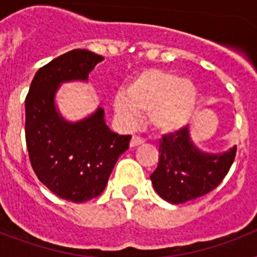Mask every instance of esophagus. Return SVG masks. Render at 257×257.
Segmentation results:
<instances>
[{
    "label": "esophagus",
    "instance_id": "esophagus-1",
    "mask_svg": "<svg viewBox=\"0 0 257 257\" xmlns=\"http://www.w3.org/2000/svg\"><path fill=\"white\" fill-rule=\"evenodd\" d=\"M144 143V139H141V137L139 136H133L132 139H131V143H129V145L132 147V148H135V147H139V145H141Z\"/></svg>",
    "mask_w": 257,
    "mask_h": 257
}]
</instances>
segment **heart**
<instances>
[{
    "label": "heart",
    "instance_id": "b5f03b06",
    "mask_svg": "<svg viewBox=\"0 0 257 257\" xmlns=\"http://www.w3.org/2000/svg\"><path fill=\"white\" fill-rule=\"evenodd\" d=\"M199 98V89L191 80L168 70L149 69L136 74L125 92L117 93L113 109L125 122H132L140 113L148 114L153 131L173 135L195 117Z\"/></svg>",
    "mask_w": 257,
    "mask_h": 257
}]
</instances>
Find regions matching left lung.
<instances>
[{
	"label": "left lung",
	"instance_id": "obj_1",
	"mask_svg": "<svg viewBox=\"0 0 257 257\" xmlns=\"http://www.w3.org/2000/svg\"><path fill=\"white\" fill-rule=\"evenodd\" d=\"M159 165L151 175L153 188L171 204H183L207 195L227 176L236 145L225 152L208 153L193 144L188 126L160 141Z\"/></svg>",
	"mask_w": 257,
	"mask_h": 257
}]
</instances>
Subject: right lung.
I'll return each instance as SVG.
<instances>
[{
	"instance_id": "add662e5",
	"label": "right lung",
	"mask_w": 257,
	"mask_h": 257,
	"mask_svg": "<svg viewBox=\"0 0 257 257\" xmlns=\"http://www.w3.org/2000/svg\"><path fill=\"white\" fill-rule=\"evenodd\" d=\"M102 60L85 49L54 58L38 69L25 100L26 148L34 173L50 192L73 203L101 195L131 140L109 129L100 106L76 122L65 120L56 106L60 85L88 81Z\"/></svg>"
}]
</instances>
